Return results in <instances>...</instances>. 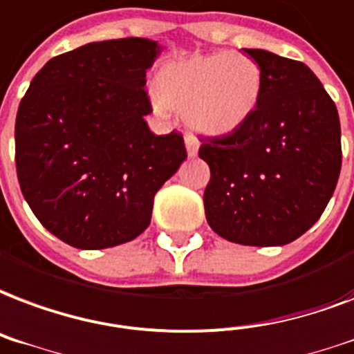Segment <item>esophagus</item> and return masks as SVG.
Here are the masks:
<instances>
[{"label": "esophagus", "mask_w": 354, "mask_h": 354, "mask_svg": "<svg viewBox=\"0 0 354 354\" xmlns=\"http://www.w3.org/2000/svg\"><path fill=\"white\" fill-rule=\"evenodd\" d=\"M185 148H187L189 158H195L196 153H198V141L193 135H185Z\"/></svg>", "instance_id": "34e87169"}]
</instances>
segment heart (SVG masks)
I'll list each match as a JSON object with an SVG mask.
<instances>
[{
    "mask_svg": "<svg viewBox=\"0 0 354 354\" xmlns=\"http://www.w3.org/2000/svg\"><path fill=\"white\" fill-rule=\"evenodd\" d=\"M158 109L185 113L189 128L206 137L236 133L254 115L261 68L245 53L213 51L165 64L153 81Z\"/></svg>",
    "mask_w": 354,
    "mask_h": 354,
    "instance_id": "1",
    "label": "heart"
}]
</instances>
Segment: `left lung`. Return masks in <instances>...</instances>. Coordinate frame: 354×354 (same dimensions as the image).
I'll return each mask as SVG.
<instances>
[{
    "label": "left lung",
    "mask_w": 354,
    "mask_h": 354,
    "mask_svg": "<svg viewBox=\"0 0 354 354\" xmlns=\"http://www.w3.org/2000/svg\"><path fill=\"white\" fill-rule=\"evenodd\" d=\"M261 68V94L241 129L202 142L212 178L207 225L232 243L295 241L325 212L342 169L338 109L304 63L245 50Z\"/></svg>",
    "instance_id": "obj_1"
}]
</instances>
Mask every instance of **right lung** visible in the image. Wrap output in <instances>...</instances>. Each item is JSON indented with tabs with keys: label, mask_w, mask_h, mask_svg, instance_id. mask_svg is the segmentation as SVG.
I'll return each mask as SVG.
<instances>
[{
	"label": "right lung",
	"mask_w": 354,
	"mask_h": 354,
	"mask_svg": "<svg viewBox=\"0 0 354 354\" xmlns=\"http://www.w3.org/2000/svg\"><path fill=\"white\" fill-rule=\"evenodd\" d=\"M150 39L91 42L50 59L16 115V172L46 230L75 249H109L141 236L153 196L187 152L176 131L156 135L147 70Z\"/></svg>",
	"instance_id": "1"
}]
</instances>
